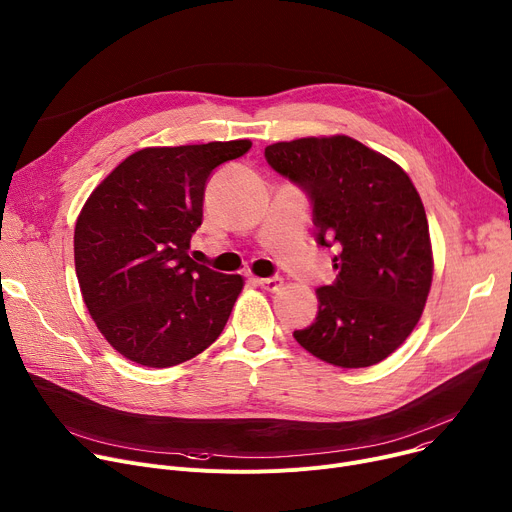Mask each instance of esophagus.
Wrapping results in <instances>:
<instances>
[{"label":"esophagus","instance_id":"obj_1","mask_svg":"<svg viewBox=\"0 0 512 512\" xmlns=\"http://www.w3.org/2000/svg\"><path fill=\"white\" fill-rule=\"evenodd\" d=\"M254 285L266 289V291H279L283 287V279L281 277H270V279H252Z\"/></svg>","mask_w":512,"mask_h":512}]
</instances>
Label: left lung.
Wrapping results in <instances>:
<instances>
[{
	"instance_id": "8db88e82",
	"label": "left lung",
	"mask_w": 512,
	"mask_h": 512,
	"mask_svg": "<svg viewBox=\"0 0 512 512\" xmlns=\"http://www.w3.org/2000/svg\"><path fill=\"white\" fill-rule=\"evenodd\" d=\"M264 155L309 194L318 244L342 248L334 285L316 291V322L295 330V340L334 367L381 363L416 328L435 268L416 186L396 162L346 135L279 141Z\"/></svg>"
}]
</instances>
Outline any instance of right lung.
<instances>
[{
  "label": "right lung",
  "mask_w": 512,
  "mask_h": 512,
  "mask_svg": "<svg viewBox=\"0 0 512 512\" xmlns=\"http://www.w3.org/2000/svg\"><path fill=\"white\" fill-rule=\"evenodd\" d=\"M250 147V139L145 147L88 196L73 235L77 283L125 359L174 367L223 332L244 279L196 264L188 250L203 223L207 178Z\"/></svg>",
  "instance_id": "right-lung-1"
}]
</instances>
